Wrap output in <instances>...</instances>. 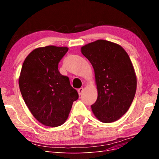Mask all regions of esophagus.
Here are the masks:
<instances>
[{
	"label": "esophagus",
	"mask_w": 159,
	"mask_h": 159,
	"mask_svg": "<svg viewBox=\"0 0 159 159\" xmlns=\"http://www.w3.org/2000/svg\"><path fill=\"white\" fill-rule=\"evenodd\" d=\"M83 91H84V88H79V89H78V92L79 95H80L82 94Z\"/></svg>",
	"instance_id": "esophagus-1"
}]
</instances>
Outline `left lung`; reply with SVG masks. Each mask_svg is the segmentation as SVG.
<instances>
[{"label": "left lung", "mask_w": 159, "mask_h": 159, "mask_svg": "<svg viewBox=\"0 0 159 159\" xmlns=\"http://www.w3.org/2000/svg\"><path fill=\"white\" fill-rule=\"evenodd\" d=\"M81 53L92 65L98 98L91 105L95 116L103 123L117 121L133 102L137 78L127 53L115 43L98 40L81 47Z\"/></svg>", "instance_id": "1"}]
</instances>
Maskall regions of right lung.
I'll return each mask as SVG.
<instances>
[{
    "mask_svg": "<svg viewBox=\"0 0 159 159\" xmlns=\"http://www.w3.org/2000/svg\"><path fill=\"white\" fill-rule=\"evenodd\" d=\"M68 51L67 47L38 48L22 64L18 81L22 96L33 116L46 126L64 124L79 98L68 77L58 70L59 62Z\"/></svg>",
    "mask_w": 159,
    "mask_h": 159,
    "instance_id": "add662e5",
    "label": "right lung"
}]
</instances>
